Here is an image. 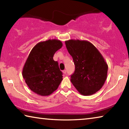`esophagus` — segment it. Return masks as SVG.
<instances>
[{
	"instance_id": "esophagus-1",
	"label": "esophagus",
	"mask_w": 129,
	"mask_h": 129,
	"mask_svg": "<svg viewBox=\"0 0 129 129\" xmlns=\"http://www.w3.org/2000/svg\"><path fill=\"white\" fill-rule=\"evenodd\" d=\"M62 72H63V73H64V74H66L67 71H66V70H64V71H62Z\"/></svg>"
}]
</instances>
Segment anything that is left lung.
<instances>
[{"mask_svg":"<svg viewBox=\"0 0 129 129\" xmlns=\"http://www.w3.org/2000/svg\"><path fill=\"white\" fill-rule=\"evenodd\" d=\"M73 58L75 71L71 81L81 94L90 95L101 89L106 80L108 66L96 48L88 41H65Z\"/></svg>","mask_w":129,"mask_h":129,"instance_id":"left-lung-1","label":"left lung"}]
</instances>
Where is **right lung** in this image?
<instances>
[{
	"mask_svg": "<svg viewBox=\"0 0 129 129\" xmlns=\"http://www.w3.org/2000/svg\"><path fill=\"white\" fill-rule=\"evenodd\" d=\"M62 46L61 41L56 39L40 42L32 48L26 60L23 77L30 90L39 95H50L62 80V72L53 58Z\"/></svg>",
	"mask_w": 129,
	"mask_h": 129,
	"instance_id": "1",
	"label": "right lung"
}]
</instances>
